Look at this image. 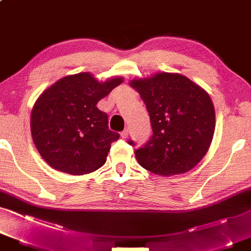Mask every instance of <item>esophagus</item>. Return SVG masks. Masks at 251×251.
Returning a JSON list of instances; mask_svg holds the SVG:
<instances>
[{
  "label": "esophagus",
  "mask_w": 251,
  "mask_h": 251,
  "mask_svg": "<svg viewBox=\"0 0 251 251\" xmlns=\"http://www.w3.org/2000/svg\"><path fill=\"white\" fill-rule=\"evenodd\" d=\"M128 134H129V130H128V128H125V129L123 130V132H122L121 136H122L123 138H126L127 136H128Z\"/></svg>",
  "instance_id": "1"
}]
</instances>
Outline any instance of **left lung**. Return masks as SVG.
Listing matches in <instances>:
<instances>
[{
    "label": "left lung",
    "instance_id": "left-lung-1",
    "mask_svg": "<svg viewBox=\"0 0 251 251\" xmlns=\"http://www.w3.org/2000/svg\"><path fill=\"white\" fill-rule=\"evenodd\" d=\"M129 85L140 93L151 119L153 135L135 151L144 169L160 176L185 174L206 154L215 130L211 97L178 73L159 72L135 78ZM128 143H134L129 141Z\"/></svg>",
    "mask_w": 251,
    "mask_h": 251
}]
</instances>
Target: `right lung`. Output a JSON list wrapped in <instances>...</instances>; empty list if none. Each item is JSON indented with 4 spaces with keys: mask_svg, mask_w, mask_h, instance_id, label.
I'll list each match as a JSON object with an SVG mask.
<instances>
[{
    "mask_svg": "<svg viewBox=\"0 0 251 251\" xmlns=\"http://www.w3.org/2000/svg\"><path fill=\"white\" fill-rule=\"evenodd\" d=\"M124 81L99 82L91 73L67 75L38 97L30 128L39 154L55 170L81 176L101 168L119 134L108 127V116L97 108L100 99Z\"/></svg>",
    "mask_w": 251,
    "mask_h": 251,
    "instance_id": "1",
    "label": "right lung"
}]
</instances>
